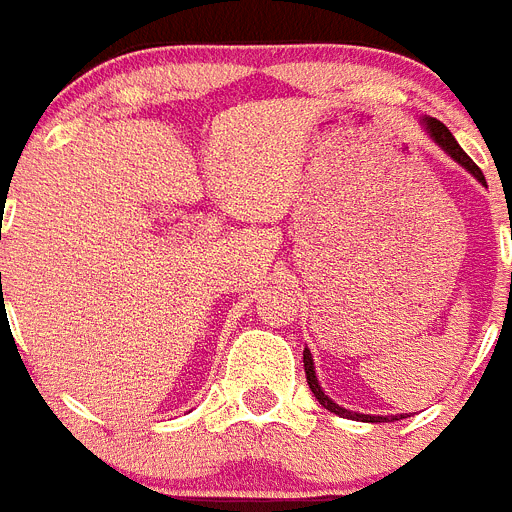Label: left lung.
Instances as JSON below:
<instances>
[{
	"mask_svg": "<svg viewBox=\"0 0 512 512\" xmlns=\"http://www.w3.org/2000/svg\"><path fill=\"white\" fill-rule=\"evenodd\" d=\"M427 130H429V135L435 137V143L440 145L442 150H445V153H448L450 158H455V161L461 163L463 169H468L471 171V174L476 176V179H479V182L482 184H487L484 182V174H482V169H479V166H476L474 161H471V158L466 156V150L461 148V145L455 143V137L450 135V130L448 127H445V124L442 122H437V119H432L429 117L427 119ZM304 372H307V382H309V388H312V393H315V398L317 401L322 403V406H325V409L328 411H333V414H338V416H346V419H364V422H395V416H369V414H356V411H349V409H343V406H338V403H333L328 398V395L322 393V388H320V382H317V377H315V362H312V354H309V349H304Z\"/></svg>",
	"mask_w": 512,
	"mask_h": 512,
	"instance_id": "left-lung-1",
	"label": "left lung"
}]
</instances>
